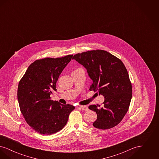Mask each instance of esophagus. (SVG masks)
I'll return each instance as SVG.
<instances>
[{
    "mask_svg": "<svg viewBox=\"0 0 159 159\" xmlns=\"http://www.w3.org/2000/svg\"><path fill=\"white\" fill-rule=\"evenodd\" d=\"M78 108H80V109H81V110H84V111H88V110H89L88 107H86V106H80V107H79Z\"/></svg>",
    "mask_w": 159,
    "mask_h": 159,
    "instance_id": "1",
    "label": "esophagus"
}]
</instances>
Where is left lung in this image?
Returning a JSON list of instances; mask_svg holds the SVG:
<instances>
[{
  "label": "left lung",
  "instance_id": "left-lung-1",
  "mask_svg": "<svg viewBox=\"0 0 159 159\" xmlns=\"http://www.w3.org/2000/svg\"><path fill=\"white\" fill-rule=\"evenodd\" d=\"M72 59L86 69L92 80L89 90L105 98L102 107L98 104L89 107L97 114L93 126L103 130L116 126L127 113L132 96V84L125 65L104 50L77 53Z\"/></svg>",
  "mask_w": 159,
  "mask_h": 159
}]
</instances>
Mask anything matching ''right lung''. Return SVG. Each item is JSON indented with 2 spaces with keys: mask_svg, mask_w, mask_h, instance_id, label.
I'll use <instances>...</instances> for the list:
<instances>
[{
  "mask_svg": "<svg viewBox=\"0 0 159 159\" xmlns=\"http://www.w3.org/2000/svg\"><path fill=\"white\" fill-rule=\"evenodd\" d=\"M72 57L35 61L19 82L17 98L21 112L28 125L40 134L49 135L61 130L75 108L50 97L53 90L57 91L58 77Z\"/></svg>",
  "mask_w": 159,
  "mask_h": 159,
  "instance_id": "add662e5",
  "label": "right lung"
}]
</instances>
